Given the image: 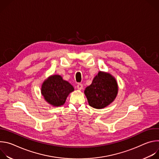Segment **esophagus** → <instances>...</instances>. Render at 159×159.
<instances>
[{
  "instance_id": "obj_1",
  "label": "esophagus",
  "mask_w": 159,
  "mask_h": 159,
  "mask_svg": "<svg viewBox=\"0 0 159 159\" xmlns=\"http://www.w3.org/2000/svg\"><path fill=\"white\" fill-rule=\"evenodd\" d=\"M77 88L79 89V90H82L83 89V85L82 84H78L77 85Z\"/></svg>"
}]
</instances>
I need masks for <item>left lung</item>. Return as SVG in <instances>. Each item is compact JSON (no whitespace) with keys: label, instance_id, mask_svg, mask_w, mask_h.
<instances>
[{"label":"left lung","instance_id":"1","mask_svg":"<svg viewBox=\"0 0 159 159\" xmlns=\"http://www.w3.org/2000/svg\"><path fill=\"white\" fill-rule=\"evenodd\" d=\"M118 87L115 78L109 73L99 71L92 84L87 87L84 94L89 104L96 109H102L114 101Z\"/></svg>","mask_w":159,"mask_h":159}]
</instances>
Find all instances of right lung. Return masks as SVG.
Returning a JSON list of instances; mask_svg holds the SVG:
<instances>
[{"label":"right lung","instance_id":"1","mask_svg":"<svg viewBox=\"0 0 159 159\" xmlns=\"http://www.w3.org/2000/svg\"><path fill=\"white\" fill-rule=\"evenodd\" d=\"M74 90V87L69 82L59 75H53L43 82L41 93L45 101L57 107L63 105L68 96Z\"/></svg>","mask_w":159,"mask_h":159}]
</instances>
